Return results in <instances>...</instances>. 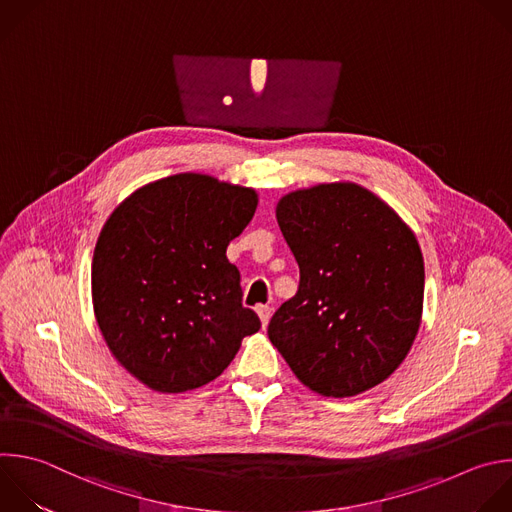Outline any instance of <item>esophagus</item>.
Masks as SVG:
<instances>
[{
	"mask_svg": "<svg viewBox=\"0 0 512 512\" xmlns=\"http://www.w3.org/2000/svg\"><path fill=\"white\" fill-rule=\"evenodd\" d=\"M257 315L261 319V325L267 327V323L271 319V307L269 305H257Z\"/></svg>",
	"mask_w": 512,
	"mask_h": 512,
	"instance_id": "esophagus-1",
	"label": "esophagus"
}]
</instances>
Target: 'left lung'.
Returning <instances> with one entry per match:
<instances>
[{"mask_svg": "<svg viewBox=\"0 0 512 512\" xmlns=\"http://www.w3.org/2000/svg\"><path fill=\"white\" fill-rule=\"evenodd\" d=\"M275 215L299 265V289L271 317V344L321 396L348 398L382 384L408 356L422 321L416 235L356 183L293 191Z\"/></svg>", "mask_w": 512, "mask_h": 512, "instance_id": "left-lung-1", "label": "left lung"}]
</instances>
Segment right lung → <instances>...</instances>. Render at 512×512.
<instances>
[{"label": "right lung", "instance_id": "1", "mask_svg": "<svg viewBox=\"0 0 512 512\" xmlns=\"http://www.w3.org/2000/svg\"><path fill=\"white\" fill-rule=\"evenodd\" d=\"M257 203L255 189L181 173L140 187L104 223L94 315L112 356L150 390L183 394L213 382L259 331L227 259Z\"/></svg>", "mask_w": 512, "mask_h": 512}]
</instances>
